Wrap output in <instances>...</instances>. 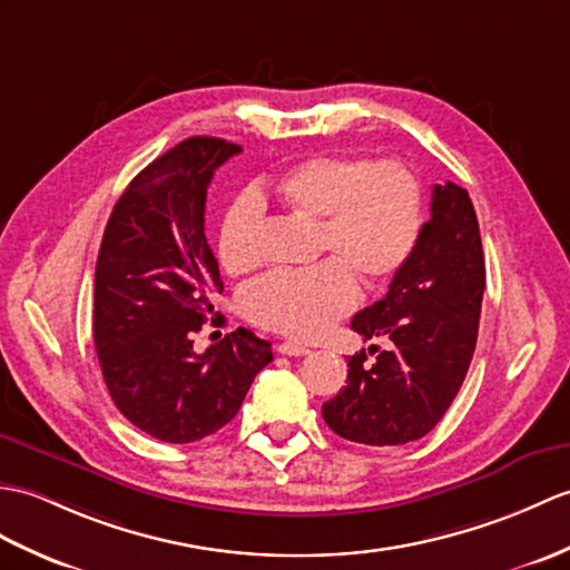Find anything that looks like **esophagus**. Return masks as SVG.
Listing matches in <instances>:
<instances>
[{
    "label": "esophagus",
    "mask_w": 570,
    "mask_h": 570,
    "mask_svg": "<svg viewBox=\"0 0 570 570\" xmlns=\"http://www.w3.org/2000/svg\"><path fill=\"white\" fill-rule=\"evenodd\" d=\"M276 352L284 354V356H306V354H311V350L298 345V342H282V345L276 347Z\"/></svg>",
    "instance_id": "esophagus-1"
}]
</instances>
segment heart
I'll list each match as a JSON object with an SVG mask.
<instances>
[{"label": "heart", "instance_id": "heart-1", "mask_svg": "<svg viewBox=\"0 0 570 570\" xmlns=\"http://www.w3.org/2000/svg\"><path fill=\"white\" fill-rule=\"evenodd\" d=\"M282 202L321 223L323 262L311 272L269 274L245 288L249 321L296 340H313L360 298L351 276L381 286L413 257L422 233V202L415 177L395 160L315 155L288 169L276 184ZM262 208L255 196H240L228 208L218 233V259L228 274H247L259 264L257 230Z\"/></svg>", "mask_w": 570, "mask_h": 570}]
</instances>
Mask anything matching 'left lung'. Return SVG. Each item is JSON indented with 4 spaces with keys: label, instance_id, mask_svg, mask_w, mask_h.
Segmentation results:
<instances>
[{
    "label": "left lung",
    "instance_id": "1",
    "mask_svg": "<svg viewBox=\"0 0 570 570\" xmlns=\"http://www.w3.org/2000/svg\"><path fill=\"white\" fill-rule=\"evenodd\" d=\"M432 216L389 294L354 315L364 340L386 337L374 364L350 356L347 386L323 403L327 428L350 442L393 446L425 436L456 399L475 350L485 288L479 218L469 191L434 184Z\"/></svg>",
    "mask_w": 570,
    "mask_h": 570
}]
</instances>
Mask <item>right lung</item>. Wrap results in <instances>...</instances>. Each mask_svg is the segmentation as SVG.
Wrapping results in <instances>:
<instances>
[{
	"label": "right lung",
	"mask_w": 570,
	"mask_h": 570,
	"mask_svg": "<svg viewBox=\"0 0 570 570\" xmlns=\"http://www.w3.org/2000/svg\"><path fill=\"white\" fill-rule=\"evenodd\" d=\"M243 148L223 138L181 140L118 198L95 274V347L121 415L169 444L218 432L237 415L272 345L237 327L204 354L194 335L223 291L206 240L214 171Z\"/></svg>",
	"instance_id": "right-lung-1"
}]
</instances>
